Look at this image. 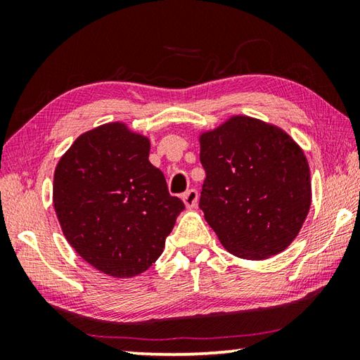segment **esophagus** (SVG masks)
Instances as JSON below:
<instances>
[{"mask_svg":"<svg viewBox=\"0 0 360 360\" xmlns=\"http://www.w3.org/2000/svg\"><path fill=\"white\" fill-rule=\"evenodd\" d=\"M182 200H184V204L188 209H193L198 204V192L195 188H190L184 195H182Z\"/></svg>","mask_w":360,"mask_h":360,"instance_id":"34e87169","label":"esophagus"}]
</instances>
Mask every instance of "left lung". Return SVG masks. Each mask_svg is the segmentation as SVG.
I'll return each instance as SVG.
<instances>
[{
    "label": "left lung",
    "mask_w": 360,
    "mask_h": 360,
    "mask_svg": "<svg viewBox=\"0 0 360 360\" xmlns=\"http://www.w3.org/2000/svg\"><path fill=\"white\" fill-rule=\"evenodd\" d=\"M205 179L200 207L233 255L263 259L285 250L311 205L309 165L283 131L235 116L200 137Z\"/></svg>",
    "instance_id": "obj_1"
}]
</instances>
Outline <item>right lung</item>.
Returning <instances> with one entry per match:
<instances>
[{
  "label": "right lung",
  "instance_id": "obj_1",
  "mask_svg": "<svg viewBox=\"0 0 360 360\" xmlns=\"http://www.w3.org/2000/svg\"><path fill=\"white\" fill-rule=\"evenodd\" d=\"M150 141L119 122L79 136L53 173V209L74 250L97 271L124 278L160 257L179 213Z\"/></svg>",
  "mask_w": 360,
  "mask_h": 360
}]
</instances>
